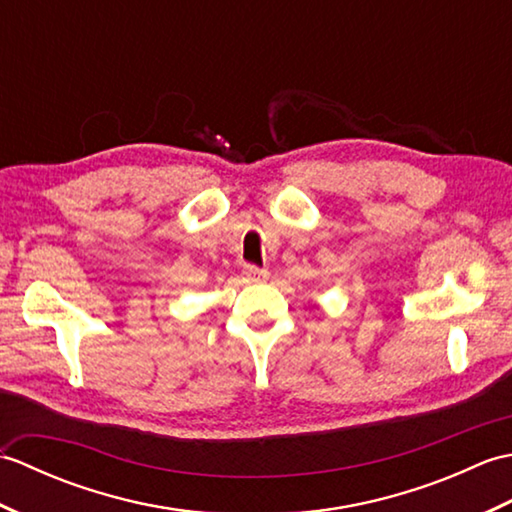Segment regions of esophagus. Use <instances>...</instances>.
<instances>
[{"label": "esophagus", "instance_id": "34e87169", "mask_svg": "<svg viewBox=\"0 0 512 512\" xmlns=\"http://www.w3.org/2000/svg\"><path fill=\"white\" fill-rule=\"evenodd\" d=\"M244 275H246L250 281H262V279L268 277V270L257 268V266H246V268H244Z\"/></svg>", "mask_w": 512, "mask_h": 512}]
</instances>
